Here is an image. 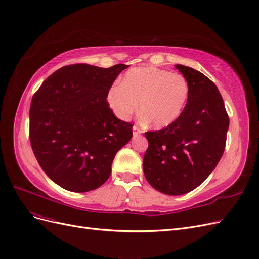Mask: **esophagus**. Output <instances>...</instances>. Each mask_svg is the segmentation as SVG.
<instances>
[{"instance_id": "obj_1", "label": "esophagus", "mask_w": 259, "mask_h": 259, "mask_svg": "<svg viewBox=\"0 0 259 259\" xmlns=\"http://www.w3.org/2000/svg\"><path fill=\"white\" fill-rule=\"evenodd\" d=\"M132 132H134V136L136 137V136L141 135L142 134V130L140 129V128H138L137 125H134V128H132Z\"/></svg>"}]
</instances>
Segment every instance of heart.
Instances as JSON below:
<instances>
[{
    "label": "heart",
    "instance_id": "obj_1",
    "mask_svg": "<svg viewBox=\"0 0 259 259\" xmlns=\"http://www.w3.org/2000/svg\"><path fill=\"white\" fill-rule=\"evenodd\" d=\"M189 95V82L180 73L147 66L125 72L120 84L107 91L106 101L120 120H128L140 102L142 119L161 129L179 119Z\"/></svg>",
    "mask_w": 259,
    "mask_h": 259
}]
</instances>
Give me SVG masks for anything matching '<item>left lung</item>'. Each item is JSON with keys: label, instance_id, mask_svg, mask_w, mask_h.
Returning a JSON list of instances; mask_svg holds the SVG:
<instances>
[{"label": "left lung", "instance_id": "obj_1", "mask_svg": "<svg viewBox=\"0 0 259 259\" xmlns=\"http://www.w3.org/2000/svg\"><path fill=\"white\" fill-rule=\"evenodd\" d=\"M175 67L189 82L188 103L175 123L145 132L149 147L143 158L147 182L167 195L186 194L207 178L223 156L229 129L216 84L188 66Z\"/></svg>", "mask_w": 259, "mask_h": 259}]
</instances>
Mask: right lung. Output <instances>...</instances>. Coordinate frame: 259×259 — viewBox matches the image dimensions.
Segmentation results:
<instances>
[{"label":"right lung","mask_w":259,"mask_h":259,"mask_svg":"<svg viewBox=\"0 0 259 259\" xmlns=\"http://www.w3.org/2000/svg\"><path fill=\"white\" fill-rule=\"evenodd\" d=\"M128 65L64 66L44 81L30 105V142L49 178L77 193L101 187L132 125L115 117L106 94Z\"/></svg>","instance_id":"add662e5"}]
</instances>
